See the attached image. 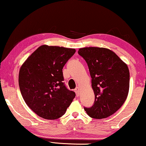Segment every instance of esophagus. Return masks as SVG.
Wrapping results in <instances>:
<instances>
[{
  "mask_svg": "<svg viewBox=\"0 0 146 146\" xmlns=\"http://www.w3.org/2000/svg\"><path fill=\"white\" fill-rule=\"evenodd\" d=\"M80 90L79 87H77L74 90L75 92H76V95L78 96L80 95Z\"/></svg>",
  "mask_w": 146,
  "mask_h": 146,
  "instance_id": "esophagus-1",
  "label": "esophagus"
}]
</instances>
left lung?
<instances>
[{"label": "left lung", "mask_w": 146, "mask_h": 146, "mask_svg": "<svg viewBox=\"0 0 146 146\" xmlns=\"http://www.w3.org/2000/svg\"><path fill=\"white\" fill-rule=\"evenodd\" d=\"M78 54L88 66L95 101L84 110L90 117L103 119L113 114L128 94L129 72L127 65L114 52L106 48L86 47Z\"/></svg>", "instance_id": "1"}]
</instances>
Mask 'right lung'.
I'll return each mask as SVG.
<instances>
[{"mask_svg": "<svg viewBox=\"0 0 146 146\" xmlns=\"http://www.w3.org/2000/svg\"><path fill=\"white\" fill-rule=\"evenodd\" d=\"M75 52L74 48L42 45L21 66L19 75L21 94L38 116L59 118L72 102L75 92L64 84L62 68Z\"/></svg>", "mask_w": 146, "mask_h": 146, "instance_id": "right-lung-1", "label": "right lung"}]
</instances>
